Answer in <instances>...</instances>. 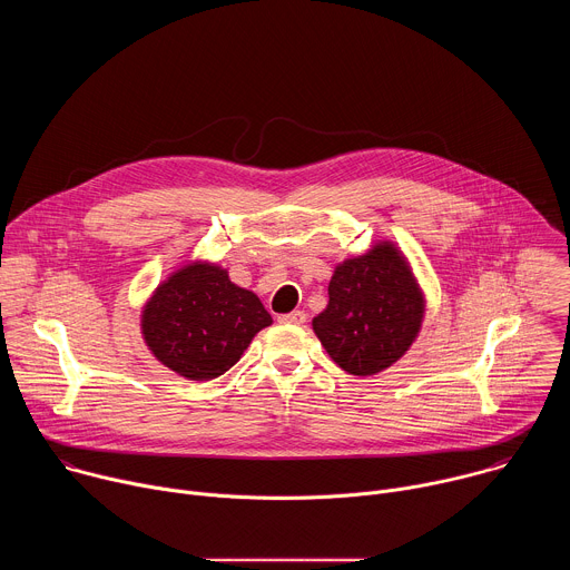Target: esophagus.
Listing matches in <instances>:
<instances>
[{
	"mask_svg": "<svg viewBox=\"0 0 570 570\" xmlns=\"http://www.w3.org/2000/svg\"><path fill=\"white\" fill-rule=\"evenodd\" d=\"M277 320L284 322V324H304L306 322V313L304 311H291V313H282Z\"/></svg>",
	"mask_w": 570,
	"mask_h": 570,
	"instance_id": "34e87169",
	"label": "esophagus"
}]
</instances>
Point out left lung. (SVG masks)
Wrapping results in <instances>:
<instances>
[{"mask_svg":"<svg viewBox=\"0 0 570 570\" xmlns=\"http://www.w3.org/2000/svg\"><path fill=\"white\" fill-rule=\"evenodd\" d=\"M424 291L394 240H379L334 268L330 302L313 332L332 361L354 376L394 365L422 332Z\"/></svg>","mask_w":570,"mask_h":570,"instance_id":"obj_1","label":"left lung"}]
</instances>
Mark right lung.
Listing matches in <instances>:
<instances>
[{"label": "right lung", "mask_w": 570, "mask_h": 570, "mask_svg": "<svg viewBox=\"0 0 570 570\" xmlns=\"http://www.w3.org/2000/svg\"><path fill=\"white\" fill-rule=\"evenodd\" d=\"M271 324L262 299L236 286L227 268L207 259H189L169 273L139 317L150 354L189 381L225 374Z\"/></svg>", "instance_id": "right-lung-1"}]
</instances>
